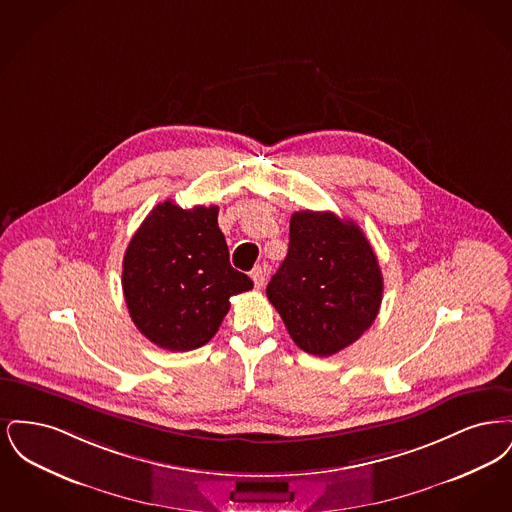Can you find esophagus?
<instances>
[{
	"instance_id": "esophagus-1",
	"label": "esophagus",
	"mask_w": 512,
	"mask_h": 512,
	"mask_svg": "<svg viewBox=\"0 0 512 512\" xmlns=\"http://www.w3.org/2000/svg\"><path fill=\"white\" fill-rule=\"evenodd\" d=\"M249 276H251L255 288H263V284H265V280H267V270L263 267H255L249 272Z\"/></svg>"
}]
</instances>
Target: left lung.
I'll use <instances>...</instances> for the list:
<instances>
[{
	"label": "left lung",
	"mask_w": 512,
	"mask_h": 512,
	"mask_svg": "<svg viewBox=\"0 0 512 512\" xmlns=\"http://www.w3.org/2000/svg\"><path fill=\"white\" fill-rule=\"evenodd\" d=\"M384 278L372 245L353 220L297 211L284 263L268 301L303 351L330 357L359 340L380 311Z\"/></svg>",
	"instance_id": "left-lung-1"
}]
</instances>
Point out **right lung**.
Returning a JSON list of instances; mask_svg holds the SVG:
<instances>
[{
  "label": "right lung",
  "instance_id": "add662e5",
  "mask_svg": "<svg viewBox=\"0 0 512 512\" xmlns=\"http://www.w3.org/2000/svg\"><path fill=\"white\" fill-rule=\"evenodd\" d=\"M219 207L182 209L159 203L132 236L122 261V292L136 328L169 351H192L211 340L230 297L253 288L232 268L220 232Z\"/></svg>",
  "mask_w": 512,
  "mask_h": 512
}]
</instances>
